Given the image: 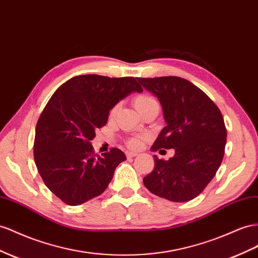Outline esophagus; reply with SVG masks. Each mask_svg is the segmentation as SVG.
<instances>
[{
	"instance_id": "esophagus-1",
	"label": "esophagus",
	"mask_w": 258,
	"mask_h": 258,
	"mask_svg": "<svg viewBox=\"0 0 258 258\" xmlns=\"http://www.w3.org/2000/svg\"><path fill=\"white\" fill-rule=\"evenodd\" d=\"M138 155L137 152H127V157H135Z\"/></svg>"
}]
</instances>
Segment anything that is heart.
Here are the masks:
<instances>
[{
    "label": "heart",
    "instance_id": "obj_1",
    "mask_svg": "<svg viewBox=\"0 0 258 258\" xmlns=\"http://www.w3.org/2000/svg\"><path fill=\"white\" fill-rule=\"evenodd\" d=\"M134 103H135V107L137 108V110H140L141 108L150 105V104L157 103V102L154 99H153L152 96H149V95H139V96L136 97ZM115 110H116V108L113 109V113L115 112ZM129 145L131 146V148H139V146L141 145V141L139 140V139H134V140H131L129 142Z\"/></svg>",
    "mask_w": 258,
    "mask_h": 258
}]
</instances>
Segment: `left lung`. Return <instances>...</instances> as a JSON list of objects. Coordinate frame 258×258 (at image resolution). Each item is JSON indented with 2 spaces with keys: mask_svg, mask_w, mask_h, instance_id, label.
<instances>
[{
  "mask_svg": "<svg viewBox=\"0 0 258 258\" xmlns=\"http://www.w3.org/2000/svg\"><path fill=\"white\" fill-rule=\"evenodd\" d=\"M137 79L157 97L166 122L151 150L175 149L169 161L154 155L155 167L143 178L144 185L171 202L197 198L224 158L227 130L219 108L185 79L173 76Z\"/></svg>",
  "mask_w": 258,
  "mask_h": 258,
  "instance_id": "left-lung-1",
  "label": "left lung"
}]
</instances>
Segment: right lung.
<instances>
[{
    "label": "right lung",
    "mask_w": 258,
    "mask_h": 258,
    "mask_svg": "<svg viewBox=\"0 0 258 258\" xmlns=\"http://www.w3.org/2000/svg\"><path fill=\"white\" fill-rule=\"evenodd\" d=\"M142 91L134 77L82 75L52 95L37 123L33 155L45 185L64 203L80 205L106 190L126 155L119 149L96 155L91 140L118 102Z\"/></svg>",
    "instance_id": "obj_1"
}]
</instances>
